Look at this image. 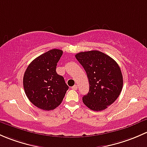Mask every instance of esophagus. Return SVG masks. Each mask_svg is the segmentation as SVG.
Instances as JSON below:
<instances>
[{
	"label": "esophagus",
	"instance_id": "1",
	"mask_svg": "<svg viewBox=\"0 0 147 147\" xmlns=\"http://www.w3.org/2000/svg\"><path fill=\"white\" fill-rule=\"evenodd\" d=\"M72 89H73V90H77V89H78V86H76V85H74V86H72V88H71Z\"/></svg>",
	"mask_w": 147,
	"mask_h": 147
}]
</instances>
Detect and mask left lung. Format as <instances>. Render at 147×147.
<instances>
[{
    "mask_svg": "<svg viewBox=\"0 0 147 147\" xmlns=\"http://www.w3.org/2000/svg\"><path fill=\"white\" fill-rule=\"evenodd\" d=\"M89 81V92L83 102L90 110L101 111L113 104L122 89L120 68L113 59L100 51H83L75 55Z\"/></svg>",
    "mask_w": 147,
    "mask_h": 147,
    "instance_id": "1",
    "label": "left lung"
}]
</instances>
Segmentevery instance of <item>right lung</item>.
I'll list each match as a JSON object with an SVG mask.
<instances>
[{"instance_id": "right-lung-1", "label": "right lung", "mask_w": 147, "mask_h": 147, "mask_svg": "<svg viewBox=\"0 0 147 147\" xmlns=\"http://www.w3.org/2000/svg\"><path fill=\"white\" fill-rule=\"evenodd\" d=\"M63 51L54 49L29 64L23 77L25 94L30 102L44 110H51L62 102L69 86L56 71Z\"/></svg>"}]
</instances>
